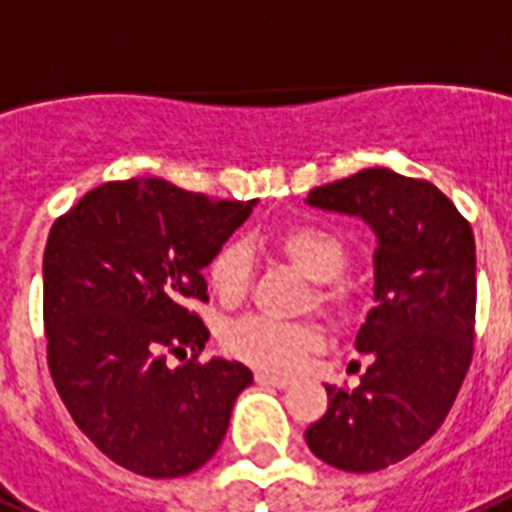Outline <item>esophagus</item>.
I'll list each match as a JSON object with an SVG mask.
<instances>
[{"label":"esophagus","mask_w":512,"mask_h":512,"mask_svg":"<svg viewBox=\"0 0 512 512\" xmlns=\"http://www.w3.org/2000/svg\"><path fill=\"white\" fill-rule=\"evenodd\" d=\"M256 382H259V384H269V387H280V390H285V387L291 384V379H288V376H277V374H267V371H259V374H256Z\"/></svg>","instance_id":"esophagus-1"}]
</instances>
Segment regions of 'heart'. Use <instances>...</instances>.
Masks as SVG:
<instances>
[{"label": "heart", "instance_id": "1", "mask_svg": "<svg viewBox=\"0 0 512 512\" xmlns=\"http://www.w3.org/2000/svg\"><path fill=\"white\" fill-rule=\"evenodd\" d=\"M267 245L280 253L301 275L315 280L312 301L320 310L336 320L350 318L352 291L339 277L347 269L350 248L339 232L326 224L301 221L272 232ZM205 277L211 291L224 304H237L251 288L253 259L251 248L243 240L221 243L208 259ZM221 344L232 358L267 374H291L304 363L310 352H318L326 344V334L318 323H280V320L248 315L229 323L221 331Z\"/></svg>", "mask_w": 512, "mask_h": 512}]
</instances>
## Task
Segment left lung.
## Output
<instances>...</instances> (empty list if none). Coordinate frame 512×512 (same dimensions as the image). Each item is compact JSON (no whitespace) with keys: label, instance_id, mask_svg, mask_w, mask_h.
Masks as SVG:
<instances>
[{"label":"left lung","instance_id":"1","mask_svg":"<svg viewBox=\"0 0 512 512\" xmlns=\"http://www.w3.org/2000/svg\"><path fill=\"white\" fill-rule=\"evenodd\" d=\"M307 202L360 216L376 235L374 301L355 347L368 360L355 390L331 387L328 411L307 427L326 465L376 473L443 425L473 360L475 237L430 181L366 168L318 186Z\"/></svg>","mask_w":512,"mask_h":512}]
</instances>
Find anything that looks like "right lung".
Instances as JSON below:
<instances>
[{
  "label": "right lung",
  "instance_id": "obj_1",
  "mask_svg": "<svg viewBox=\"0 0 512 512\" xmlns=\"http://www.w3.org/2000/svg\"><path fill=\"white\" fill-rule=\"evenodd\" d=\"M253 205L128 178L95 186L50 229V376L79 430L130 473L178 478L205 465L253 382L237 360H197L211 331L189 310L208 301L202 269ZM168 354L187 363L173 369Z\"/></svg>",
  "mask_w": 512,
  "mask_h": 512
}]
</instances>
